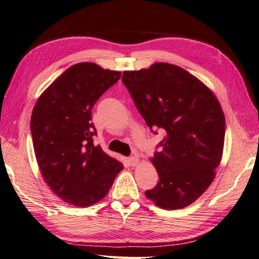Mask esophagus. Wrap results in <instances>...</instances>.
Returning <instances> with one entry per match:
<instances>
[{"label":"esophagus","instance_id":"1","mask_svg":"<svg viewBox=\"0 0 259 259\" xmlns=\"http://www.w3.org/2000/svg\"><path fill=\"white\" fill-rule=\"evenodd\" d=\"M128 160H130L131 165H132V166H135V165L139 164V162H140V157H139V155H133V156H131Z\"/></svg>","mask_w":259,"mask_h":259}]
</instances>
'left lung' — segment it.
<instances>
[{
	"instance_id": "obj_1",
	"label": "left lung",
	"mask_w": 259,
	"mask_h": 259,
	"mask_svg": "<svg viewBox=\"0 0 259 259\" xmlns=\"http://www.w3.org/2000/svg\"><path fill=\"white\" fill-rule=\"evenodd\" d=\"M122 81L153 133L165 134L152 159L159 182L146 198L166 210L187 207L209 188L223 156L226 122L218 99L198 78L165 62L124 71Z\"/></svg>"
}]
</instances>
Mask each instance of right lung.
Returning <instances> with one entry per match:
<instances>
[{"instance_id": "right-lung-1", "label": "right lung", "mask_w": 259, "mask_h": 259, "mask_svg": "<svg viewBox=\"0 0 259 259\" xmlns=\"http://www.w3.org/2000/svg\"><path fill=\"white\" fill-rule=\"evenodd\" d=\"M120 72L80 62L42 93L31 116L36 162L47 184L63 201L89 207L108 193L123 164L94 144L92 109Z\"/></svg>"}]
</instances>
